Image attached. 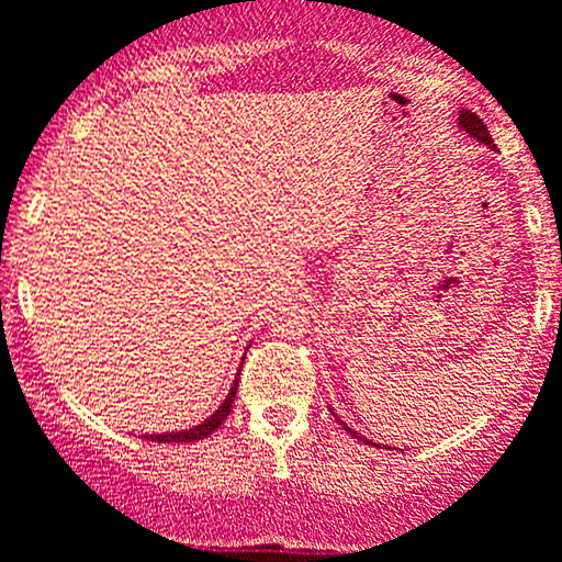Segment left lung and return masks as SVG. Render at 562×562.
<instances>
[{"label":"left lung","instance_id":"obj_1","mask_svg":"<svg viewBox=\"0 0 562 562\" xmlns=\"http://www.w3.org/2000/svg\"><path fill=\"white\" fill-rule=\"evenodd\" d=\"M459 125H461V127H464V131H467V133H470V135H474V138H477V140H480V144L491 146V149H493V146H496V144H493V138H491L488 127H485V125H483V120H480V116H477V114H472V111H461V114H459ZM338 424H341V427H344V429H347L351 437H357V440L368 442V446H375V442H371V440H366V437H360V435H357V431H351V429H349V427H347V424H344V422H338Z\"/></svg>","mask_w":562,"mask_h":562}]
</instances>
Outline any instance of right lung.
I'll list each match as a JSON object with an SVG mask.
<instances>
[{
	"label": "right lung",
	"mask_w": 562,
	"mask_h": 562,
	"mask_svg": "<svg viewBox=\"0 0 562 562\" xmlns=\"http://www.w3.org/2000/svg\"><path fill=\"white\" fill-rule=\"evenodd\" d=\"M237 384H239V379H234V386H232L229 397H226L224 405H221V408L215 411L213 416L207 418V422H202L200 427H191V429H183V431H170V435H149V440H154V442H194V440H202V437L213 435V431L226 422V416H229L232 403H234V394H237Z\"/></svg>",
	"instance_id": "1"
}]
</instances>
